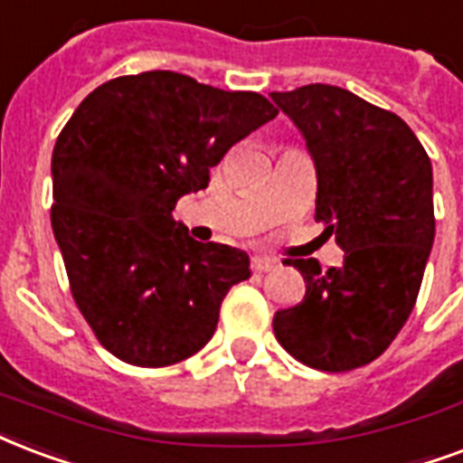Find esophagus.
I'll return each mask as SVG.
<instances>
[{
    "label": "esophagus",
    "instance_id": "34e87169",
    "mask_svg": "<svg viewBox=\"0 0 463 463\" xmlns=\"http://www.w3.org/2000/svg\"><path fill=\"white\" fill-rule=\"evenodd\" d=\"M277 267V260H269V257H252V271L262 274V271H271Z\"/></svg>",
    "mask_w": 463,
    "mask_h": 463
}]
</instances>
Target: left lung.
<instances>
[{
  "mask_svg": "<svg viewBox=\"0 0 463 463\" xmlns=\"http://www.w3.org/2000/svg\"><path fill=\"white\" fill-rule=\"evenodd\" d=\"M301 130L313 165L316 221L345 250L340 267L288 260L306 296L277 310L281 347L320 372L383 354L418 298L435 242L432 165L401 116L333 84L271 91Z\"/></svg>",
  "mask_w": 463,
  "mask_h": 463,
  "instance_id": "left-lung-1",
  "label": "left lung"
}]
</instances>
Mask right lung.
<instances>
[{
  "instance_id": "right-lung-1",
  "label": "right lung",
  "mask_w": 463,
  "mask_h": 463,
  "mask_svg": "<svg viewBox=\"0 0 463 463\" xmlns=\"http://www.w3.org/2000/svg\"><path fill=\"white\" fill-rule=\"evenodd\" d=\"M277 114L257 91L169 70L116 77L77 106L52 147L51 223L77 308L114 357L169 366L213 337L250 257L196 242L172 211Z\"/></svg>"
}]
</instances>
